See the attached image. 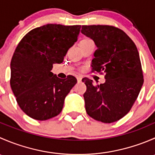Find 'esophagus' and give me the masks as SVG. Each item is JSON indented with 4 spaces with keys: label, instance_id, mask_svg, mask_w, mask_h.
<instances>
[{
    "label": "esophagus",
    "instance_id": "esophagus-1",
    "mask_svg": "<svg viewBox=\"0 0 155 155\" xmlns=\"http://www.w3.org/2000/svg\"><path fill=\"white\" fill-rule=\"evenodd\" d=\"M82 76H77V81L78 82H81V81H82Z\"/></svg>",
    "mask_w": 155,
    "mask_h": 155
}]
</instances>
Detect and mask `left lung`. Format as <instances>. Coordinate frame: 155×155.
I'll use <instances>...</instances> for the list:
<instances>
[{
	"label": "left lung",
	"mask_w": 155,
	"mask_h": 155,
	"mask_svg": "<svg viewBox=\"0 0 155 155\" xmlns=\"http://www.w3.org/2000/svg\"><path fill=\"white\" fill-rule=\"evenodd\" d=\"M82 34L94 42L97 50L92 60L93 71L105 74L106 82L94 85L83 78L87 115L97 121L112 123L130 110L143 85L140 54L135 43L113 26L82 25Z\"/></svg>",
	"instance_id": "left-lung-1"
}]
</instances>
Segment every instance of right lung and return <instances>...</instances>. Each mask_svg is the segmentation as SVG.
<instances>
[{"instance_id":"1","label":"right lung","mask_w":155,"mask_h":155,"mask_svg":"<svg viewBox=\"0 0 155 155\" xmlns=\"http://www.w3.org/2000/svg\"><path fill=\"white\" fill-rule=\"evenodd\" d=\"M80 28L48 24L31 30L17 46L10 63V86L19 107L31 118L45 121L61 112L77 80L70 75L60 79L51 70L54 64L63 62Z\"/></svg>"}]
</instances>
